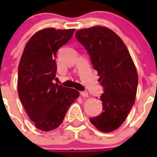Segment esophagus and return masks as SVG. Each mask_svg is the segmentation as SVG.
Here are the masks:
<instances>
[{"instance_id": "34e87169", "label": "esophagus", "mask_w": 157, "mask_h": 157, "mask_svg": "<svg viewBox=\"0 0 157 157\" xmlns=\"http://www.w3.org/2000/svg\"><path fill=\"white\" fill-rule=\"evenodd\" d=\"M80 95L83 98H86V97H88V93L86 91H82V92H80Z\"/></svg>"}]
</instances>
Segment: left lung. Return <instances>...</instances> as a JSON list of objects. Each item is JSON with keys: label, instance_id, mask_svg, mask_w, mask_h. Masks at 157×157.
Segmentation results:
<instances>
[{"label": "left lung", "instance_id": "1", "mask_svg": "<svg viewBox=\"0 0 157 157\" xmlns=\"http://www.w3.org/2000/svg\"><path fill=\"white\" fill-rule=\"evenodd\" d=\"M75 37L88 52L104 89L103 111L90 120L101 131H113L122 125L135 101L138 76L132 58L121 38L107 27L82 29Z\"/></svg>", "mask_w": 157, "mask_h": 157}]
</instances>
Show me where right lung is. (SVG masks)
Listing matches in <instances>:
<instances>
[{
    "label": "right lung",
    "mask_w": 157,
    "mask_h": 157,
    "mask_svg": "<svg viewBox=\"0 0 157 157\" xmlns=\"http://www.w3.org/2000/svg\"><path fill=\"white\" fill-rule=\"evenodd\" d=\"M75 29L45 28L30 37L25 46L18 70V94L36 127L50 131L59 127L78 91L53 83L56 56L74 34Z\"/></svg>",
    "instance_id": "1"
}]
</instances>
